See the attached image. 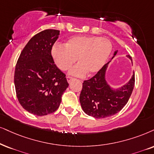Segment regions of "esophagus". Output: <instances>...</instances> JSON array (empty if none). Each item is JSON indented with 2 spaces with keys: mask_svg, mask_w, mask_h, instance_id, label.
<instances>
[{
  "mask_svg": "<svg viewBox=\"0 0 154 154\" xmlns=\"http://www.w3.org/2000/svg\"><path fill=\"white\" fill-rule=\"evenodd\" d=\"M73 78H72V77H69V76H67V82H70L72 81V79Z\"/></svg>",
  "mask_w": 154,
  "mask_h": 154,
  "instance_id": "esophagus-1",
  "label": "esophagus"
}]
</instances>
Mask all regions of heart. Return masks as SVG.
I'll return each instance as SVG.
<instances>
[{"label":"heart","mask_w":154,"mask_h":154,"mask_svg":"<svg viewBox=\"0 0 154 154\" xmlns=\"http://www.w3.org/2000/svg\"><path fill=\"white\" fill-rule=\"evenodd\" d=\"M112 51L109 40L97 36L79 35L69 38L65 46L54 45L52 56L57 67L66 71L76 60L78 64L72 68L69 74L82 77L98 72L107 61Z\"/></svg>","instance_id":"heart-1"}]
</instances>
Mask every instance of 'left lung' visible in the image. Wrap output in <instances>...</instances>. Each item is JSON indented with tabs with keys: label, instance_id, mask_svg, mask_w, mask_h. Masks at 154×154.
Masks as SVG:
<instances>
[{
	"label": "left lung",
	"instance_id": "1",
	"mask_svg": "<svg viewBox=\"0 0 154 154\" xmlns=\"http://www.w3.org/2000/svg\"><path fill=\"white\" fill-rule=\"evenodd\" d=\"M117 52L118 50L114 52L110 61L105 64L94 77L84 81L79 102L87 115L97 119L114 115L123 109L131 97L135 82L134 72L127 83L116 89L111 87L106 79V69ZM126 57L132 63L131 57L129 55Z\"/></svg>",
	"mask_w": 154,
	"mask_h": 154
}]
</instances>
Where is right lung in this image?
<instances>
[{"instance_id": "1", "label": "right lung", "mask_w": 154, "mask_h": 154, "mask_svg": "<svg viewBox=\"0 0 154 154\" xmlns=\"http://www.w3.org/2000/svg\"><path fill=\"white\" fill-rule=\"evenodd\" d=\"M60 30H45L29 40L17 60L14 83L19 102L27 112L45 116L55 112L69 86L54 63L51 50Z\"/></svg>"}]
</instances>
